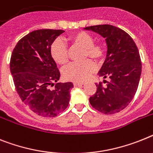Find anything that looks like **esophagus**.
I'll list each match as a JSON object with an SVG mask.
<instances>
[{"label":"esophagus","mask_w":153,"mask_h":153,"mask_svg":"<svg viewBox=\"0 0 153 153\" xmlns=\"http://www.w3.org/2000/svg\"><path fill=\"white\" fill-rule=\"evenodd\" d=\"M73 85H74V87H77V86H80V85H82L83 83H82V82H74V83H73Z\"/></svg>","instance_id":"34e87169"}]
</instances>
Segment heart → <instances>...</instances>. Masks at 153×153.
<instances>
[{
    "label": "heart",
    "instance_id": "obj_1",
    "mask_svg": "<svg viewBox=\"0 0 153 153\" xmlns=\"http://www.w3.org/2000/svg\"><path fill=\"white\" fill-rule=\"evenodd\" d=\"M68 40L73 47L84 49L83 59L90 57L96 61H101L106 56V47L101 42H94L93 37L89 33L79 31L68 36ZM51 55L57 65L64 66L68 62V53L65 45L60 40L53 42L51 47ZM96 69V65L91 60L82 63H74L68 66L63 71L65 80L82 82L87 80Z\"/></svg>",
    "mask_w": 153,
    "mask_h": 153
}]
</instances>
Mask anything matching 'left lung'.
<instances>
[{
  "mask_svg": "<svg viewBox=\"0 0 153 153\" xmlns=\"http://www.w3.org/2000/svg\"><path fill=\"white\" fill-rule=\"evenodd\" d=\"M106 39L107 53L99 76L109 78L106 86L96 84V92L89 98L94 109L104 114H114L126 108L134 98L142 73L138 49L125 31L111 25L85 27ZM107 82L104 81V83Z\"/></svg>",
  "mask_w": 153,
  "mask_h": 153,
  "instance_id": "8db88e82",
  "label": "left lung"
}]
</instances>
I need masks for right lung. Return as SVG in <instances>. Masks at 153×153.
<instances>
[{"label":"right lung","instance_id":"1","mask_svg":"<svg viewBox=\"0 0 153 153\" xmlns=\"http://www.w3.org/2000/svg\"><path fill=\"white\" fill-rule=\"evenodd\" d=\"M61 29L33 31L18 42L11 53L10 70L19 97L32 111L53 117L68 107L71 82H57L60 71L51 47ZM54 86L53 90L50 87Z\"/></svg>","mask_w":153,"mask_h":153}]
</instances>
